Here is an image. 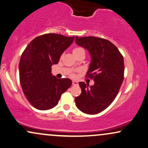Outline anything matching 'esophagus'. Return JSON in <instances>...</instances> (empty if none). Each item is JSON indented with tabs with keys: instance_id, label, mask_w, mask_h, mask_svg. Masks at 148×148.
<instances>
[{
	"instance_id": "1",
	"label": "esophagus",
	"mask_w": 148,
	"mask_h": 148,
	"mask_svg": "<svg viewBox=\"0 0 148 148\" xmlns=\"http://www.w3.org/2000/svg\"><path fill=\"white\" fill-rule=\"evenodd\" d=\"M72 83H73V85H74V86H77V85H78V82L75 80H73Z\"/></svg>"
}]
</instances>
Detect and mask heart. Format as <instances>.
I'll return each mask as SVG.
<instances>
[{"instance_id":"b5f03b06","label":"heart","mask_w":148,"mask_h":148,"mask_svg":"<svg viewBox=\"0 0 148 148\" xmlns=\"http://www.w3.org/2000/svg\"><path fill=\"white\" fill-rule=\"evenodd\" d=\"M84 53V50L83 49V48H74L73 50V55L76 53Z\"/></svg>"}]
</instances>
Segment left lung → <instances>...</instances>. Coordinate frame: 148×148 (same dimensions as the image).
I'll list each match as a JSON object with an SVG mask.
<instances>
[{
    "label": "left lung",
    "mask_w": 148,
    "mask_h": 148,
    "mask_svg": "<svg viewBox=\"0 0 148 148\" xmlns=\"http://www.w3.org/2000/svg\"><path fill=\"white\" fill-rule=\"evenodd\" d=\"M75 43L91 55L86 75L94 81L90 86L79 82L82 93L75 99L76 106L85 114H98L112 104L119 93L124 79L123 57L115 45L102 38L76 36Z\"/></svg>",
    "instance_id": "8db88e82"
}]
</instances>
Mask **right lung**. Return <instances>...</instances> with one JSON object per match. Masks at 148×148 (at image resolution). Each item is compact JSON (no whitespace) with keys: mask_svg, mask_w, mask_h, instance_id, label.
I'll return each mask as SVG.
<instances>
[{"mask_svg":"<svg viewBox=\"0 0 148 148\" xmlns=\"http://www.w3.org/2000/svg\"><path fill=\"white\" fill-rule=\"evenodd\" d=\"M73 40L74 36L43 34L33 39L22 53L18 65L20 83L34 108L48 110L55 107L62 93L72 84L69 78L57 79L53 75L51 66L58 63Z\"/></svg>","mask_w":148,"mask_h":148,"instance_id":"right-lung-1","label":"right lung"}]
</instances>
